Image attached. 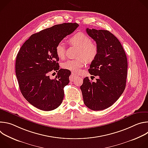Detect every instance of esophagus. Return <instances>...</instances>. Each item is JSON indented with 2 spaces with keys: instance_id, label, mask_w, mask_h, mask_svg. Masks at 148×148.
<instances>
[{
  "instance_id": "34e87169",
  "label": "esophagus",
  "mask_w": 148,
  "mask_h": 148,
  "mask_svg": "<svg viewBox=\"0 0 148 148\" xmlns=\"http://www.w3.org/2000/svg\"><path fill=\"white\" fill-rule=\"evenodd\" d=\"M77 77V75L76 74H75L74 73H71V76H70V79L71 81H73V80L74 78H75Z\"/></svg>"
}]
</instances>
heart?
I'll use <instances>...</instances> for the list:
<instances>
[{"instance_id":"1","label":"heart","mask_w":148,"mask_h":148,"mask_svg":"<svg viewBox=\"0 0 148 148\" xmlns=\"http://www.w3.org/2000/svg\"><path fill=\"white\" fill-rule=\"evenodd\" d=\"M70 43L72 45L79 47L78 59L69 60L62 64V67L73 73H78L81 69L86 64L87 61H92L98 53L97 45L91 42V38L82 32L77 33L70 38ZM56 53L60 58H64L66 54V47L62 41H60L56 46Z\"/></svg>"}]
</instances>
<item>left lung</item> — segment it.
Segmentation results:
<instances>
[{"label":"left lung","instance_id":"obj_1","mask_svg":"<svg viewBox=\"0 0 148 148\" xmlns=\"http://www.w3.org/2000/svg\"><path fill=\"white\" fill-rule=\"evenodd\" d=\"M86 32L98 47L88 71L98 78L95 82L86 77L80 88L84 104L91 110L101 111L111 107L124 91L127 58L118 39L109 31L88 28Z\"/></svg>","mask_w":148,"mask_h":148}]
</instances>
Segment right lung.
I'll use <instances>...</instances> for the list:
<instances>
[{
  "instance_id": "add662e5",
  "label": "right lung",
  "mask_w": 148,
  "mask_h": 148,
  "mask_svg": "<svg viewBox=\"0 0 148 148\" xmlns=\"http://www.w3.org/2000/svg\"><path fill=\"white\" fill-rule=\"evenodd\" d=\"M78 26L76 23H62L33 34L17 53L15 69L20 91L39 110L51 111L62 102L71 72L60 69L56 46ZM51 71L58 72L54 79L49 78Z\"/></svg>"
}]
</instances>
